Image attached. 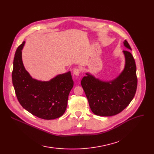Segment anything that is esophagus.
I'll list each match as a JSON object with an SVG mask.
<instances>
[{
  "instance_id": "1",
  "label": "esophagus",
  "mask_w": 154,
  "mask_h": 154,
  "mask_svg": "<svg viewBox=\"0 0 154 154\" xmlns=\"http://www.w3.org/2000/svg\"><path fill=\"white\" fill-rule=\"evenodd\" d=\"M80 70L78 68H75L74 70H73V74H74V75H76V76H79V74H80Z\"/></svg>"
}]
</instances>
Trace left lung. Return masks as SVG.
<instances>
[{
    "instance_id": "obj_1",
    "label": "left lung",
    "mask_w": 154,
    "mask_h": 154,
    "mask_svg": "<svg viewBox=\"0 0 154 154\" xmlns=\"http://www.w3.org/2000/svg\"><path fill=\"white\" fill-rule=\"evenodd\" d=\"M124 45L132 50L125 40ZM129 50L123 51L125 67L115 79L103 81L89 73H86L87 75L82 78L81 85L94 114L103 117L117 115L125 109L134 97L137 87L136 65Z\"/></svg>"
}]
</instances>
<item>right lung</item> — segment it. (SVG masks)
Segmentation results:
<instances>
[{"instance_id": "1", "label": "right lung", "mask_w": 154, "mask_h": 154, "mask_svg": "<svg viewBox=\"0 0 154 154\" xmlns=\"http://www.w3.org/2000/svg\"><path fill=\"white\" fill-rule=\"evenodd\" d=\"M25 41L15 52L12 74L17 99L23 108L38 118L52 120L66 110L69 94L74 86L70 72L59 74L49 81L32 78L23 66L22 50Z\"/></svg>"}]
</instances>
